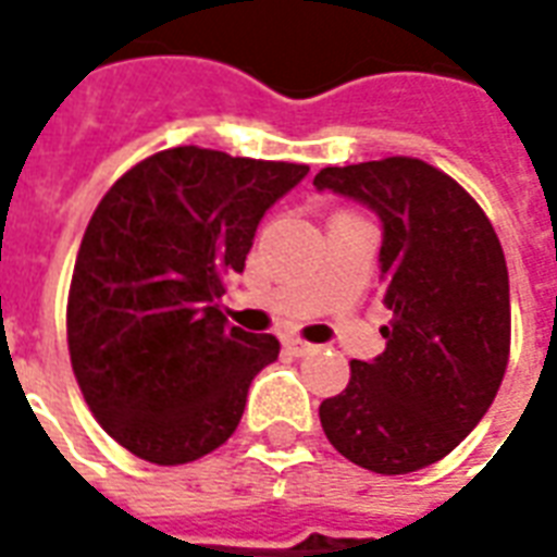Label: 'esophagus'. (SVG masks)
<instances>
[{
  "label": "esophagus",
  "instance_id": "34e87169",
  "mask_svg": "<svg viewBox=\"0 0 557 557\" xmlns=\"http://www.w3.org/2000/svg\"><path fill=\"white\" fill-rule=\"evenodd\" d=\"M286 349H289L292 355H310V351H313L315 346H313V343H307V339L289 337V339H286Z\"/></svg>",
  "mask_w": 557,
  "mask_h": 557
}]
</instances>
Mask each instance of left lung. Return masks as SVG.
<instances>
[{
	"mask_svg": "<svg viewBox=\"0 0 557 557\" xmlns=\"http://www.w3.org/2000/svg\"><path fill=\"white\" fill-rule=\"evenodd\" d=\"M334 190L382 220L385 351L351 361L343 394L319 406L327 442L375 474L438 462L474 430L510 355V280L498 235L459 184L418 158L327 166Z\"/></svg>",
	"mask_w": 557,
	"mask_h": 557,
	"instance_id": "left-lung-1",
	"label": "left lung"
}]
</instances>
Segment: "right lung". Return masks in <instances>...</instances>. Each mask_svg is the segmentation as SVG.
<instances>
[{
    "label": "right lung",
    "mask_w": 557,
    "mask_h": 557,
    "mask_svg": "<svg viewBox=\"0 0 557 557\" xmlns=\"http://www.w3.org/2000/svg\"><path fill=\"white\" fill-rule=\"evenodd\" d=\"M310 166L178 146L139 160L91 214L67 292V351L91 414L154 466L230 438L271 334L220 313L259 220Z\"/></svg>",
    "instance_id": "obj_1"
}]
</instances>
